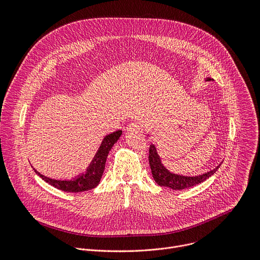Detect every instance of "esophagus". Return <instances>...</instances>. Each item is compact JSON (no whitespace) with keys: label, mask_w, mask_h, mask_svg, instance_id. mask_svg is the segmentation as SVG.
<instances>
[{"label":"esophagus","mask_w":260,"mask_h":260,"mask_svg":"<svg viewBox=\"0 0 260 260\" xmlns=\"http://www.w3.org/2000/svg\"><path fill=\"white\" fill-rule=\"evenodd\" d=\"M126 129L128 133L133 134V133H138L141 131V125L138 122H131L127 126Z\"/></svg>","instance_id":"esophagus-1"}]
</instances>
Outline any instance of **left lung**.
<instances>
[{
    "instance_id": "1",
    "label": "left lung",
    "mask_w": 260,
    "mask_h": 260,
    "mask_svg": "<svg viewBox=\"0 0 260 260\" xmlns=\"http://www.w3.org/2000/svg\"><path fill=\"white\" fill-rule=\"evenodd\" d=\"M213 79L207 78L206 81H211ZM222 164V162H221ZM218 165L214 170H211L210 172H207L202 175L198 176H183L178 175L175 173H171L161 162V159L157 153L156 147L151 144L149 148V165L151 169V173L153 176V179L155 182L162 187H169L173 190H182L190 188L196 185L206 181L208 178H210L212 175L216 173V171L221 166Z\"/></svg>"
}]
</instances>
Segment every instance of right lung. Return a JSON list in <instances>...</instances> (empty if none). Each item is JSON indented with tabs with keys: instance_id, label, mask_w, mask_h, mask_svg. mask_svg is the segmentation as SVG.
Here are the masks:
<instances>
[{
	"instance_id": "1",
	"label": "right lung",
	"mask_w": 260,
	"mask_h": 260,
	"mask_svg": "<svg viewBox=\"0 0 260 260\" xmlns=\"http://www.w3.org/2000/svg\"><path fill=\"white\" fill-rule=\"evenodd\" d=\"M122 135V131H116L112 134L107 135L104 140L102 141V144L96 151L92 161L86 169V172L78 175L74 179L71 180H56L51 179L49 177H46L42 174H40L36 169H34L35 173L38 175L42 180H44L46 183L52 185L53 187L66 191V192H82L86 191L92 188H95L103 176L105 165L107 160V156L111 150V148L114 146V144L118 141L120 136Z\"/></svg>"
}]
</instances>
